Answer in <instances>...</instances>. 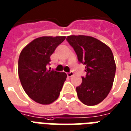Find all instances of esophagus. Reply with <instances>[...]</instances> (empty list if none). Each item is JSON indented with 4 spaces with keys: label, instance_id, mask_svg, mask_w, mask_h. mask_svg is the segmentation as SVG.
<instances>
[{
    "label": "esophagus",
    "instance_id": "obj_1",
    "mask_svg": "<svg viewBox=\"0 0 131 131\" xmlns=\"http://www.w3.org/2000/svg\"><path fill=\"white\" fill-rule=\"evenodd\" d=\"M73 75H74V73H73V72H72V71H70V72H68L67 73V75H68V77H72V76H73Z\"/></svg>",
    "mask_w": 131,
    "mask_h": 131
}]
</instances>
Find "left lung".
<instances>
[{
	"label": "left lung",
	"instance_id": "obj_1",
	"mask_svg": "<svg viewBox=\"0 0 131 131\" xmlns=\"http://www.w3.org/2000/svg\"><path fill=\"white\" fill-rule=\"evenodd\" d=\"M67 41L74 49L86 75L76 87L77 96L86 105H96L107 96L114 82L116 64L111 49L91 36L70 35Z\"/></svg>",
	"mask_w": 131,
	"mask_h": 131
}]
</instances>
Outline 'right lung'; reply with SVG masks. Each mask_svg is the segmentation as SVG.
Returning <instances> with one entry per match:
<instances>
[{
  "instance_id": "obj_1",
  "label": "right lung",
  "mask_w": 131,
  "mask_h": 131,
  "mask_svg": "<svg viewBox=\"0 0 131 131\" xmlns=\"http://www.w3.org/2000/svg\"><path fill=\"white\" fill-rule=\"evenodd\" d=\"M66 39L65 36H43L33 40L21 51L18 73L24 90L32 100L42 105L59 98L66 80L63 72L47 69L50 56Z\"/></svg>"
}]
</instances>
